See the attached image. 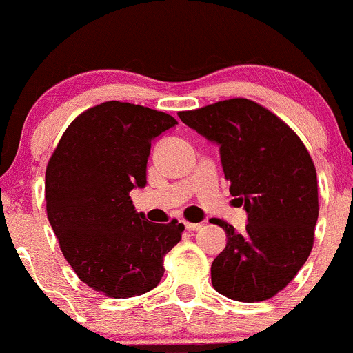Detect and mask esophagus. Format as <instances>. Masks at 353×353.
I'll return each mask as SVG.
<instances>
[{
    "mask_svg": "<svg viewBox=\"0 0 353 353\" xmlns=\"http://www.w3.org/2000/svg\"><path fill=\"white\" fill-rule=\"evenodd\" d=\"M185 228H187L188 232H195V230H201L202 225H201V223H188V221H185Z\"/></svg>",
    "mask_w": 353,
    "mask_h": 353,
    "instance_id": "1",
    "label": "esophagus"
}]
</instances>
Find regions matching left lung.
<instances>
[{"label": "left lung", "mask_w": 353, "mask_h": 353, "mask_svg": "<svg viewBox=\"0 0 353 353\" xmlns=\"http://www.w3.org/2000/svg\"><path fill=\"white\" fill-rule=\"evenodd\" d=\"M178 117L219 145L230 194L247 211L242 233L216 219L226 247L212 261V287L239 302L271 299L294 280L314 245L319 201L309 151L281 118L243 97Z\"/></svg>", "instance_id": "obj_1"}]
</instances>
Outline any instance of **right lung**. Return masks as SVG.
I'll use <instances>...</instances> for the list:
<instances>
[{
  "label": "right lung",
  "instance_id": "right-lung-1",
  "mask_svg": "<svg viewBox=\"0 0 353 353\" xmlns=\"http://www.w3.org/2000/svg\"><path fill=\"white\" fill-rule=\"evenodd\" d=\"M178 121L141 104L106 101L80 113L46 168V211L77 276L99 294L127 299L158 287L165 256L183 223L135 211L130 190L145 185L151 141Z\"/></svg>",
  "mask_w": 353,
  "mask_h": 353
}]
</instances>
